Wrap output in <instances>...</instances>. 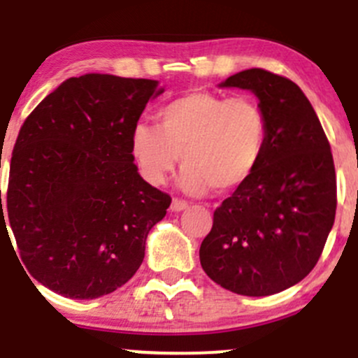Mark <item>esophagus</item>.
Wrapping results in <instances>:
<instances>
[{
    "mask_svg": "<svg viewBox=\"0 0 358 358\" xmlns=\"http://www.w3.org/2000/svg\"><path fill=\"white\" fill-rule=\"evenodd\" d=\"M189 208V202L187 201H183V199H173V202H171V209L173 211H183V209H187Z\"/></svg>",
    "mask_w": 358,
    "mask_h": 358,
    "instance_id": "esophagus-1",
    "label": "esophagus"
}]
</instances>
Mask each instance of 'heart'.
<instances>
[{
	"label": "heart",
	"mask_w": 358,
	"mask_h": 358,
	"mask_svg": "<svg viewBox=\"0 0 358 358\" xmlns=\"http://www.w3.org/2000/svg\"><path fill=\"white\" fill-rule=\"evenodd\" d=\"M157 126L136 124L131 154L143 178L162 185L183 166L187 192L227 194L256 173L268 142V119L251 96L190 92L157 110Z\"/></svg>",
	"instance_id": "heart-1"
}]
</instances>
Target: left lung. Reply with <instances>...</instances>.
<instances>
[{
	"mask_svg": "<svg viewBox=\"0 0 358 358\" xmlns=\"http://www.w3.org/2000/svg\"><path fill=\"white\" fill-rule=\"evenodd\" d=\"M220 86L258 96L268 142L255 175L215 209L201 265L237 294H275L312 272L333 229L338 199L329 140L305 93L284 76L248 69Z\"/></svg>",
	"mask_w": 358,
	"mask_h": 358,
	"instance_id": "1",
	"label": "left lung"
}]
</instances>
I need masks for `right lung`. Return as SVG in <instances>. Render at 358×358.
Listing matches in <instances>:
<instances>
[{"label":"right lung","mask_w":358,"mask_h":358,"mask_svg":"<svg viewBox=\"0 0 358 358\" xmlns=\"http://www.w3.org/2000/svg\"><path fill=\"white\" fill-rule=\"evenodd\" d=\"M157 85L69 78L20 128L5 209L0 190V229L5 211L27 272L66 298H100L128 282L171 204L138 175L131 154V131L150 96L162 93Z\"/></svg>","instance_id":"add662e5"}]
</instances>
